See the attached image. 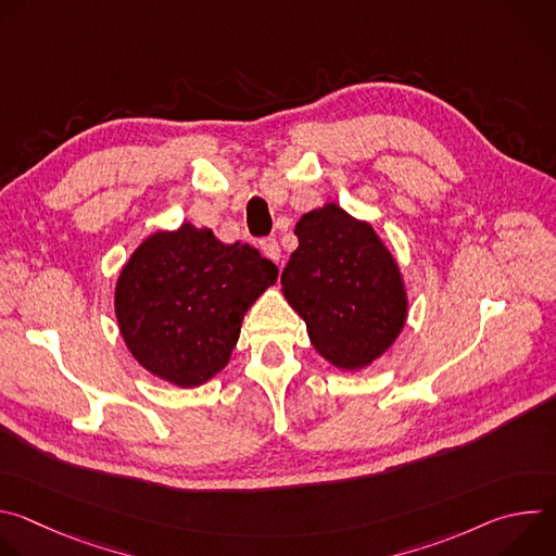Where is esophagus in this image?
Wrapping results in <instances>:
<instances>
[{"label": "esophagus", "instance_id": "1", "mask_svg": "<svg viewBox=\"0 0 556 556\" xmlns=\"http://www.w3.org/2000/svg\"><path fill=\"white\" fill-rule=\"evenodd\" d=\"M260 249H262L264 257H268V260H273V262H279V260H281V249H279L277 240H264Z\"/></svg>", "mask_w": 556, "mask_h": 556}]
</instances>
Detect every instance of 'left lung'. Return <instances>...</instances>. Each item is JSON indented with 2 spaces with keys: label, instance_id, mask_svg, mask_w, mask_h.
Instances as JSON below:
<instances>
[{
  "label": "left lung",
  "instance_id": "obj_1",
  "mask_svg": "<svg viewBox=\"0 0 556 556\" xmlns=\"http://www.w3.org/2000/svg\"><path fill=\"white\" fill-rule=\"evenodd\" d=\"M299 249L281 292L312 348L341 371H361L401 337L409 294L401 264L367 219L328 202L296 222Z\"/></svg>",
  "mask_w": 556,
  "mask_h": 556
}]
</instances>
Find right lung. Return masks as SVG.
<instances>
[{
    "label": "right lung",
    "instance_id": "obj_1",
    "mask_svg": "<svg viewBox=\"0 0 556 556\" xmlns=\"http://www.w3.org/2000/svg\"><path fill=\"white\" fill-rule=\"evenodd\" d=\"M279 268L253 247L222 244L191 222L155 230L123 264L114 314L129 354L149 374L193 389L219 374L253 303Z\"/></svg>",
    "mask_w": 556,
    "mask_h": 556
}]
</instances>
